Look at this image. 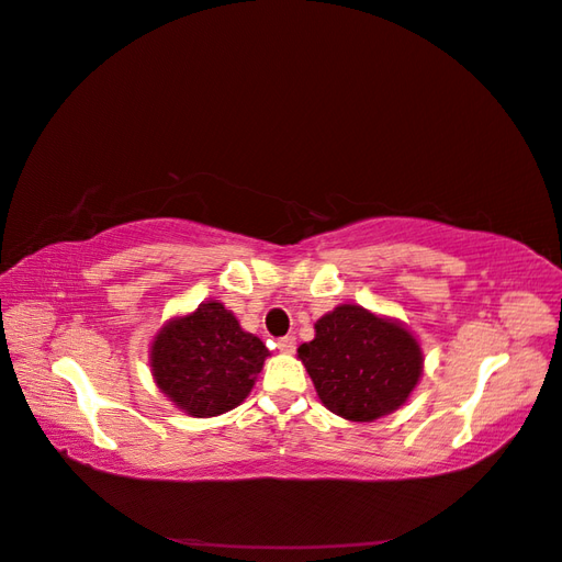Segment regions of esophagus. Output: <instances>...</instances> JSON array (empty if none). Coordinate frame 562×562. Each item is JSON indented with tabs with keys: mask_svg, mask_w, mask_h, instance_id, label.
Instances as JSON below:
<instances>
[{
	"mask_svg": "<svg viewBox=\"0 0 562 562\" xmlns=\"http://www.w3.org/2000/svg\"><path fill=\"white\" fill-rule=\"evenodd\" d=\"M277 349H279L281 353H293V351H295V339H293V337H281V339L277 341Z\"/></svg>",
	"mask_w": 562,
	"mask_h": 562,
	"instance_id": "esophagus-1",
	"label": "esophagus"
}]
</instances>
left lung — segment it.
I'll list each match as a JSON object with an SVG mask.
<instances>
[{
  "mask_svg": "<svg viewBox=\"0 0 562 562\" xmlns=\"http://www.w3.org/2000/svg\"><path fill=\"white\" fill-rule=\"evenodd\" d=\"M319 403L349 422H373L403 407L415 391L425 353L400 319L341 303L315 323V339L297 347Z\"/></svg>",
  "mask_w": 562,
  "mask_h": 562,
  "instance_id": "obj_1",
  "label": "left lung"
}]
</instances>
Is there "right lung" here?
<instances>
[{
    "label": "right lung",
    "mask_w": 562,
    "mask_h": 562,
    "mask_svg": "<svg viewBox=\"0 0 562 562\" xmlns=\"http://www.w3.org/2000/svg\"><path fill=\"white\" fill-rule=\"evenodd\" d=\"M269 349L239 327L223 303L167 319L150 345V371L159 393L191 417L235 409L255 387Z\"/></svg>",
    "instance_id": "obj_1"
}]
</instances>
